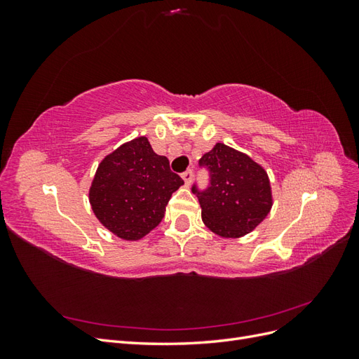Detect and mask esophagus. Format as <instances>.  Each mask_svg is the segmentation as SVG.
I'll use <instances>...</instances> for the list:
<instances>
[{"label": "esophagus", "instance_id": "esophagus-1", "mask_svg": "<svg viewBox=\"0 0 359 359\" xmlns=\"http://www.w3.org/2000/svg\"><path fill=\"white\" fill-rule=\"evenodd\" d=\"M182 180H184V182H186V186H190V182H191V180H193V170L191 169H189V170H186L182 173Z\"/></svg>", "mask_w": 359, "mask_h": 359}]
</instances>
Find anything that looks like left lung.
<instances>
[{
	"label": "left lung",
	"instance_id": "left-lung-1",
	"mask_svg": "<svg viewBox=\"0 0 359 359\" xmlns=\"http://www.w3.org/2000/svg\"><path fill=\"white\" fill-rule=\"evenodd\" d=\"M199 166L210 172V186L198 194L202 220L214 233L223 238H240L252 232L273 206L269 180L265 169L247 154L224 144L202 156Z\"/></svg>",
	"mask_w": 359,
	"mask_h": 359
}]
</instances>
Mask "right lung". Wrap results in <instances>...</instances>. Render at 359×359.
I'll use <instances>...</instances> for the list:
<instances>
[{
  "instance_id": "obj_1",
  "label": "right lung",
  "mask_w": 359,
  "mask_h": 359,
  "mask_svg": "<svg viewBox=\"0 0 359 359\" xmlns=\"http://www.w3.org/2000/svg\"><path fill=\"white\" fill-rule=\"evenodd\" d=\"M182 184L169 160L140 136L102 160L90 187V203L106 229L136 241L158 226L172 193Z\"/></svg>"
}]
</instances>
